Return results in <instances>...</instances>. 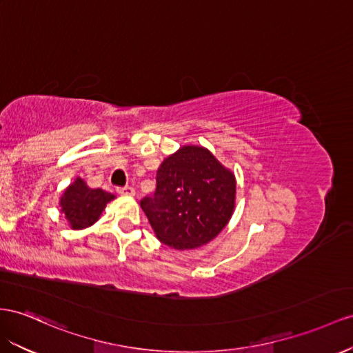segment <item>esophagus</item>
I'll return each mask as SVG.
<instances>
[{"label": "esophagus", "instance_id": "esophagus-1", "mask_svg": "<svg viewBox=\"0 0 353 353\" xmlns=\"http://www.w3.org/2000/svg\"><path fill=\"white\" fill-rule=\"evenodd\" d=\"M116 192L119 195H128V196H132L135 194L132 186H119L116 188Z\"/></svg>", "mask_w": 353, "mask_h": 353}]
</instances>
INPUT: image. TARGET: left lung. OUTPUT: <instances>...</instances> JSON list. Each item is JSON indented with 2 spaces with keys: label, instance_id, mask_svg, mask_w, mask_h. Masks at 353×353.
Listing matches in <instances>:
<instances>
[{
  "label": "left lung",
  "instance_id": "1",
  "mask_svg": "<svg viewBox=\"0 0 353 353\" xmlns=\"http://www.w3.org/2000/svg\"><path fill=\"white\" fill-rule=\"evenodd\" d=\"M236 200V179L212 153L185 146L162 162L157 189L140 201L164 245L194 249L213 240L228 223Z\"/></svg>",
  "mask_w": 353,
  "mask_h": 353
}]
</instances>
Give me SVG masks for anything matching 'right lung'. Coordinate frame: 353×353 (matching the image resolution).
Masks as SVG:
<instances>
[{
    "label": "right lung",
    "instance_id": "1",
    "mask_svg": "<svg viewBox=\"0 0 353 353\" xmlns=\"http://www.w3.org/2000/svg\"><path fill=\"white\" fill-rule=\"evenodd\" d=\"M113 198L114 195L103 189H90L82 179H76L61 198L62 213L65 214L71 228L83 230L98 221L105 204Z\"/></svg>",
    "mask_w": 353,
    "mask_h": 353
}]
</instances>
